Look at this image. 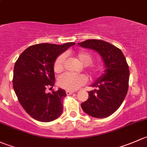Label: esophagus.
I'll return each instance as SVG.
<instances>
[{
    "label": "esophagus",
    "instance_id": "34e87169",
    "mask_svg": "<svg viewBox=\"0 0 147 147\" xmlns=\"http://www.w3.org/2000/svg\"><path fill=\"white\" fill-rule=\"evenodd\" d=\"M74 93V92L72 91V90H66V93L67 95H71V94H73Z\"/></svg>",
    "mask_w": 147,
    "mask_h": 147
}]
</instances>
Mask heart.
I'll return each mask as SVG.
<instances>
[{
    "label": "heart",
    "instance_id": "heart-1",
    "mask_svg": "<svg viewBox=\"0 0 147 147\" xmlns=\"http://www.w3.org/2000/svg\"><path fill=\"white\" fill-rule=\"evenodd\" d=\"M77 59L79 62L84 66H88L87 71L92 78H94L100 71V67L97 65L90 64L93 61V57L91 54L86 51H81L77 54ZM66 56L61 54L55 59L54 63V71L55 73L59 74L63 71L65 67ZM90 65H89V64ZM86 76L83 74H74L71 73H65L60 76L58 78V85L59 87L69 90H76L80 86H83L86 82Z\"/></svg>",
    "mask_w": 147,
    "mask_h": 147
}]
</instances>
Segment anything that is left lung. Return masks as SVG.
<instances>
[{
  "label": "left lung",
  "instance_id": "left-lung-1",
  "mask_svg": "<svg viewBox=\"0 0 147 147\" xmlns=\"http://www.w3.org/2000/svg\"><path fill=\"white\" fill-rule=\"evenodd\" d=\"M78 45L98 51L104 61L105 73L92 85L97 89L88 92L81 107L92 117L105 118L119 108L127 93L129 66L122 51L105 41L88 40Z\"/></svg>",
  "mask_w": 147,
  "mask_h": 147
}]
</instances>
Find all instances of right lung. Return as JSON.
I'll return each instance as SVG.
<instances>
[{
	"instance_id": "right-lung-1",
	"label": "right lung",
	"mask_w": 147,
	"mask_h": 147,
	"mask_svg": "<svg viewBox=\"0 0 147 147\" xmlns=\"http://www.w3.org/2000/svg\"><path fill=\"white\" fill-rule=\"evenodd\" d=\"M74 42L62 45L42 43L29 47L16 61L13 84L15 93L24 110L32 117L48 122L58 118L63 111L64 90L46 93L47 87L53 88L55 77L54 63L60 54Z\"/></svg>"
}]
</instances>
